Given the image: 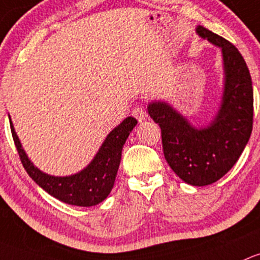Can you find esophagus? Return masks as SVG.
Here are the masks:
<instances>
[{"label":"esophagus","instance_id":"34e87169","mask_svg":"<svg viewBox=\"0 0 260 260\" xmlns=\"http://www.w3.org/2000/svg\"><path fill=\"white\" fill-rule=\"evenodd\" d=\"M133 116L135 117L139 122H143L144 120L146 119V116H148V115H146L145 110H144L141 106H136V108H134V110H133Z\"/></svg>","mask_w":260,"mask_h":260}]
</instances>
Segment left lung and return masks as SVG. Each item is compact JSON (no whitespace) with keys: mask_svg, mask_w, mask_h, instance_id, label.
Wrapping results in <instances>:
<instances>
[{"mask_svg":"<svg viewBox=\"0 0 260 260\" xmlns=\"http://www.w3.org/2000/svg\"><path fill=\"white\" fill-rule=\"evenodd\" d=\"M195 32L221 51L224 79L218 111L199 127L168 101L152 100L148 112L161 129L164 156L174 173L190 185L205 186L234 167L249 141L253 85L247 63L234 45L200 25Z\"/></svg>","mask_w":260,"mask_h":260,"instance_id":"obj_1","label":"left lung"}]
</instances>
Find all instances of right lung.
I'll list each match as a JSON object with an SVG mask.
<instances>
[{"instance_id":"obj_1","label":"right lung","mask_w":260,"mask_h":260,"mask_svg":"<svg viewBox=\"0 0 260 260\" xmlns=\"http://www.w3.org/2000/svg\"><path fill=\"white\" fill-rule=\"evenodd\" d=\"M9 119L11 133L21 162L32 180L56 199L76 207H93L108 198L119 169L122 146L138 124L133 116L126 117L109 133L103 145L86 168L72 175L55 176L35 167L22 148L10 115Z\"/></svg>"}]
</instances>
